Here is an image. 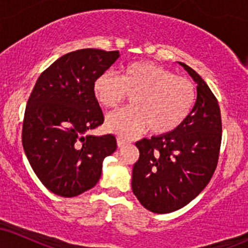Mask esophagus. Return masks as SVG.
<instances>
[{"label":"esophagus","instance_id":"34e87169","mask_svg":"<svg viewBox=\"0 0 248 248\" xmlns=\"http://www.w3.org/2000/svg\"><path fill=\"white\" fill-rule=\"evenodd\" d=\"M116 141H118V146L119 147H124V144L129 143V140H126L124 138H121V136H119V138L116 139Z\"/></svg>","mask_w":248,"mask_h":248}]
</instances>
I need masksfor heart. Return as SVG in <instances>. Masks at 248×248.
<instances>
[{
  "mask_svg": "<svg viewBox=\"0 0 248 248\" xmlns=\"http://www.w3.org/2000/svg\"><path fill=\"white\" fill-rule=\"evenodd\" d=\"M93 93L99 104L109 109L132 96V107L106 118L107 129L126 138L146 128L156 135L173 132L189 118L197 99L191 80L150 62H129L120 76L101 73L93 82Z\"/></svg>",
  "mask_w": 248,
  "mask_h": 248,
  "instance_id": "obj_1",
  "label": "heart"
}]
</instances>
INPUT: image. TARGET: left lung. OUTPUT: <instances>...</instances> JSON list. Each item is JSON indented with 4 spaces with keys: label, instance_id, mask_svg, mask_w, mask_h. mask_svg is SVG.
<instances>
[{
    "label": "left lung",
    "instance_id": "left-lung-1",
    "mask_svg": "<svg viewBox=\"0 0 248 248\" xmlns=\"http://www.w3.org/2000/svg\"><path fill=\"white\" fill-rule=\"evenodd\" d=\"M197 82L191 114L169 134L136 142L132 189L139 202L155 213L173 212L204 190L215 173L221 144L218 100L202 77L179 62Z\"/></svg>",
    "mask_w": 248,
    "mask_h": 248
}]
</instances>
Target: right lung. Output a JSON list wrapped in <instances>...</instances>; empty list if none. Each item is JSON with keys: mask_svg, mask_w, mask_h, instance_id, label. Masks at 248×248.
Returning a JSON list of instances; mask_svg holds the SVG:
<instances>
[{"mask_svg": "<svg viewBox=\"0 0 248 248\" xmlns=\"http://www.w3.org/2000/svg\"><path fill=\"white\" fill-rule=\"evenodd\" d=\"M119 56V51L77 50L37 79L25 107L22 143L37 177L56 195L75 197L92 189L104 158L115 152L114 135L86 133L104 124L93 82Z\"/></svg>", "mask_w": 248, "mask_h": 248, "instance_id": "right-lung-1", "label": "right lung"}]
</instances>
